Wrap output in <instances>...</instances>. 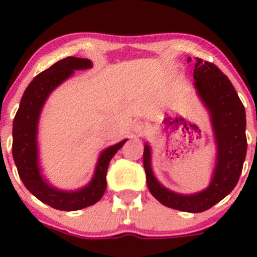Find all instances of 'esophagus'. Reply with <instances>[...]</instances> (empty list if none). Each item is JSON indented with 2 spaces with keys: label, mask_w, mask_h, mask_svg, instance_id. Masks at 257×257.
I'll return each mask as SVG.
<instances>
[{
  "label": "esophagus",
  "mask_w": 257,
  "mask_h": 257,
  "mask_svg": "<svg viewBox=\"0 0 257 257\" xmlns=\"http://www.w3.org/2000/svg\"><path fill=\"white\" fill-rule=\"evenodd\" d=\"M133 131H134L135 134L143 135L144 133L146 132V125H145V123H143V122H137L134 125H133Z\"/></svg>",
  "instance_id": "1"
}]
</instances>
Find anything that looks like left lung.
<instances>
[{
    "instance_id": "obj_1",
    "label": "left lung",
    "mask_w": 257,
    "mask_h": 257,
    "mask_svg": "<svg viewBox=\"0 0 257 257\" xmlns=\"http://www.w3.org/2000/svg\"><path fill=\"white\" fill-rule=\"evenodd\" d=\"M193 78L197 95L210 114L216 144V162L210 184L197 193H176L164 187L153 174L151 147L147 143L143 159L149 190L159 203L180 211L202 213L231 193L239 180L247 147L246 118L237 91L219 67L197 58Z\"/></svg>"
}]
</instances>
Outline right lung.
Masks as SVG:
<instances>
[{"label":"right lung","instance_id":"add662e5","mask_svg":"<svg viewBox=\"0 0 257 257\" xmlns=\"http://www.w3.org/2000/svg\"><path fill=\"white\" fill-rule=\"evenodd\" d=\"M90 67H93L90 60L75 57H67L52 65L28 85L14 117L12 152L18 174L25 187L37 199L58 210H79L99 202L107 185L106 174L110 161L126 141L124 139L100 153L93 178L78 190H60L52 186L43 176L37 143L38 122L43 106L52 91L71 77L73 72Z\"/></svg>","mask_w":257,"mask_h":257}]
</instances>
